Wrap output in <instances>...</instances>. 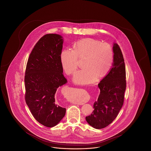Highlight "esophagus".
<instances>
[{"mask_svg": "<svg viewBox=\"0 0 151 151\" xmlns=\"http://www.w3.org/2000/svg\"><path fill=\"white\" fill-rule=\"evenodd\" d=\"M76 104H78V105H83V104H84V102H78V103H76Z\"/></svg>", "mask_w": 151, "mask_h": 151, "instance_id": "34e87169", "label": "esophagus"}]
</instances>
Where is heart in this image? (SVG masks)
I'll use <instances>...</instances> for the list:
<instances>
[{
	"label": "heart",
	"mask_w": 151,
	"mask_h": 151,
	"mask_svg": "<svg viewBox=\"0 0 151 151\" xmlns=\"http://www.w3.org/2000/svg\"><path fill=\"white\" fill-rule=\"evenodd\" d=\"M86 57V68L75 74L73 81L79 84H89L105 77L110 70L114 60L111 46L92 38L83 39L73 45V49H65L60 54V62L67 75L73 74L79 66V58Z\"/></svg>",
	"instance_id": "b5f03b06"
}]
</instances>
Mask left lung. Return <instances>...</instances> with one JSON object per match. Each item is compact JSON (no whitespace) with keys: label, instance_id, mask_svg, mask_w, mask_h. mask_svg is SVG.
<instances>
[{"label":"left lung","instance_id":"obj_1","mask_svg":"<svg viewBox=\"0 0 151 151\" xmlns=\"http://www.w3.org/2000/svg\"><path fill=\"white\" fill-rule=\"evenodd\" d=\"M112 68L98 84L100 93L93 104L92 113L86 117V122L96 129L106 127L113 122L122 108L126 87V68L121 50L114 43Z\"/></svg>","mask_w":151,"mask_h":151}]
</instances>
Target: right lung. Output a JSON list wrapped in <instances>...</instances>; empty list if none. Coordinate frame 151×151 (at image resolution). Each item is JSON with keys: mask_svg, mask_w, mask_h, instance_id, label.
<instances>
[{"mask_svg": "<svg viewBox=\"0 0 151 151\" xmlns=\"http://www.w3.org/2000/svg\"><path fill=\"white\" fill-rule=\"evenodd\" d=\"M63 40L60 35L47 34L37 42L27 62L25 100L36 120L47 127L56 126L66 109L58 104V88L67 83L60 62Z\"/></svg>", "mask_w": 151, "mask_h": 151, "instance_id": "1", "label": "right lung"}]
</instances>
